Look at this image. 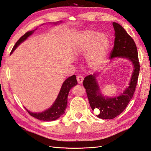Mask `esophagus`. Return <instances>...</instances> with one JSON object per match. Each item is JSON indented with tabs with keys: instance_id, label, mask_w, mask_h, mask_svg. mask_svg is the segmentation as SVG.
<instances>
[{
	"instance_id": "1",
	"label": "esophagus",
	"mask_w": 151,
	"mask_h": 151,
	"mask_svg": "<svg viewBox=\"0 0 151 151\" xmlns=\"http://www.w3.org/2000/svg\"><path fill=\"white\" fill-rule=\"evenodd\" d=\"M76 80H77V82H78V83H82L83 80V78L82 76L79 75V76H77Z\"/></svg>"
}]
</instances>
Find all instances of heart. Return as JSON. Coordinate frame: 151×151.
<instances>
[{
    "mask_svg": "<svg viewBox=\"0 0 151 151\" xmlns=\"http://www.w3.org/2000/svg\"><path fill=\"white\" fill-rule=\"evenodd\" d=\"M109 40L106 35L93 31H86L81 33L75 45L78 54L87 55V61L90 68H101L106 61L109 48Z\"/></svg>",
    "mask_w": 151,
    "mask_h": 151,
    "instance_id": "heart-1",
    "label": "heart"
}]
</instances>
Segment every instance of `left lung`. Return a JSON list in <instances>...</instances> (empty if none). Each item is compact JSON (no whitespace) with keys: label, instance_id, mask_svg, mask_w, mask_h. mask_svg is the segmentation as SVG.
Returning <instances> with one entry per match:
<instances>
[{"label":"left lung","instance_id":"1","mask_svg":"<svg viewBox=\"0 0 151 151\" xmlns=\"http://www.w3.org/2000/svg\"><path fill=\"white\" fill-rule=\"evenodd\" d=\"M114 29V45L111 52V59L116 57L129 60L133 65V71L129 86L121 94L107 97L101 94L96 78L99 73L87 76L83 85L86 90L92 110H99L96 115L101 119H113L123 112L134 94L139 73V63L137 47L134 40L120 24L113 23Z\"/></svg>","mask_w":151,"mask_h":151}]
</instances>
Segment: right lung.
Segmentation results:
<instances>
[{"instance_id":"1","label":"right lung","mask_w":151,"mask_h":151,"mask_svg":"<svg viewBox=\"0 0 151 151\" xmlns=\"http://www.w3.org/2000/svg\"><path fill=\"white\" fill-rule=\"evenodd\" d=\"M58 23V22L54 24H57ZM34 31L35 30L27 31L26 33L21 37L19 38V40L17 42L15 45L13 46L10 55L13 53V52L16 50V48L21 43L23 42L24 40H26L28 37L34 33ZM77 83H77L75 75H73L66 79L63 83L58 95L53 104L52 105L50 108L42 112V113H32V112L28 111L27 109H25L31 116H32L34 118H36L38 120L43 121H53L57 120V119L64 114L65 108L67 107L68 96L69 91L73 87L77 85Z\"/></svg>"}]
</instances>
